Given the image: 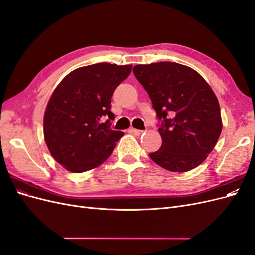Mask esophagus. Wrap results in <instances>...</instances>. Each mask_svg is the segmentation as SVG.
Listing matches in <instances>:
<instances>
[{
	"label": "esophagus",
	"instance_id": "34e87169",
	"mask_svg": "<svg viewBox=\"0 0 255 255\" xmlns=\"http://www.w3.org/2000/svg\"><path fill=\"white\" fill-rule=\"evenodd\" d=\"M128 130H129L130 133H133V134H135V135H141V134L143 133V130H141V129H136V128H130Z\"/></svg>",
	"mask_w": 255,
	"mask_h": 255
}]
</instances>
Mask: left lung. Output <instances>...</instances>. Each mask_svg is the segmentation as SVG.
<instances>
[{"instance_id":"left-lung-1","label":"left lung","mask_w":255,"mask_h":255,"mask_svg":"<svg viewBox=\"0 0 255 255\" xmlns=\"http://www.w3.org/2000/svg\"><path fill=\"white\" fill-rule=\"evenodd\" d=\"M133 71L159 120L163 142L150 158L173 172L202 164L222 129L219 102L210 85L194 69L170 61L137 65Z\"/></svg>"}]
</instances>
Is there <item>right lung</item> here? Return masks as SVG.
Returning <instances> with one entry per match:
<instances>
[{
  "label": "right lung",
  "instance_id": "right-lung-1",
  "mask_svg": "<svg viewBox=\"0 0 255 255\" xmlns=\"http://www.w3.org/2000/svg\"><path fill=\"white\" fill-rule=\"evenodd\" d=\"M132 65L100 63L75 69L54 90L43 117L48 149L67 170H91L111 156L125 133L111 128L112 96Z\"/></svg>",
  "mask_w": 255,
  "mask_h": 255
}]
</instances>
